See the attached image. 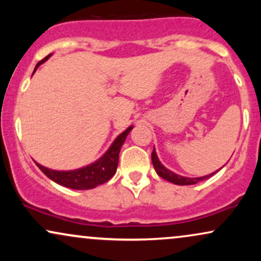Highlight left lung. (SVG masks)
I'll list each match as a JSON object with an SVG mask.
<instances>
[{
    "label": "left lung",
    "mask_w": 261,
    "mask_h": 261,
    "mask_svg": "<svg viewBox=\"0 0 261 261\" xmlns=\"http://www.w3.org/2000/svg\"><path fill=\"white\" fill-rule=\"evenodd\" d=\"M152 163H153V167L155 169V172H157V174L161 176V178L166 179V180H168L170 182H173V184H176V185H191V184H196V182L201 181V180H205V179L210 178L211 175H214L215 173H212V174H208V175H205V176H201V178H185V176H181V175H178L175 174V173L170 172L167 168H164L163 166H162V163L158 160L157 154H155V151L153 148V152H152Z\"/></svg>",
    "instance_id": "obj_1"
}]
</instances>
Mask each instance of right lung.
I'll list each match as a JSON object with an SVG mask.
<instances>
[{
  "instance_id": "1",
  "label": "right lung",
  "mask_w": 261,
  "mask_h": 261,
  "mask_svg": "<svg viewBox=\"0 0 261 261\" xmlns=\"http://www.w3.org/2000/svg\"><path fill=\"white\" fill-rule=\"evenodd\" d=\"M49 56H46V58L38 62V65L35 66L34 72L37 71V68L40 66V64H43L44 61H46L49 59ZM131 130H133V126L126 128L124 133L119 135L103 157L99 158V160L94 162L93 164L85 167V168L68 170V172H59V170L45 168V167L40 166L38 163L37 166L47 178H50L51 180L62 185V187L76 189V190L93 189L98 187V185L107 182L115 174L116 168H118L119 153H120L121 146L124 145L125 139H126V136Z\"/></svg>"
}]
</instances>
